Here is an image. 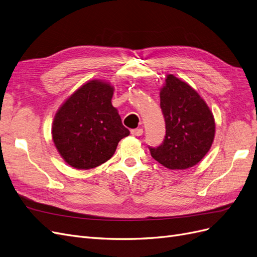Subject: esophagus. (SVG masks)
I'll return each instance as SVG.
<instances>
[{
	"label": "esophagus",
	"mask_w": 257,
	"mask_h": 257,
	"mask_svg": "<svg viewBox=\"0 0 257 257\" xmlns=\"http://www.w3.org/2000/svg\"><path fill=\"white\" fill-rule=\"evenodd\" d=\"M131 133H132V135H134V136H142L143 133H144V130L142 127L134 128V130H131Z\"/></svg>",
	"instance_id": "1"
}]
</instances>
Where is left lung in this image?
<instances>
[{"label":"left lung","instance_id":"obj_1","mask_svg":"<svg viewBox=\"0 0 257 257\" xmlns=\"http://www.w3.org/2000/svg\"><path fill=\"white\" fill-rule=\"evenodd\" d=\"M161 89V109L166 124L163 143L151 157L168 169L196 165L211 148L215 133L212 112L198 93L174 75H167Z\"/></svg>","mask_w":257,"mask_h":257}]
</instances>
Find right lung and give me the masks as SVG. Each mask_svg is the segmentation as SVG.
<instances>
[{"label":"right lung","instance_id":"1","mask_svg":"<svg viewBox=\"0 0 257 257\" xmlns=\"http://www.w3.org/2000/svg\"><path fill=\"white\" fill-rule=\"evenodd\" d=\"M113 88L99 80L84 83L60 107L52 139L61 157L77 169H90L109 160L122 138L130 135L112 106Z\"/></svg>","mask_w":257,"mask_h":257}]
</instances>
